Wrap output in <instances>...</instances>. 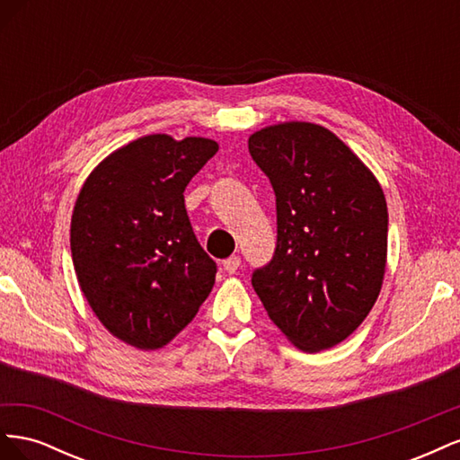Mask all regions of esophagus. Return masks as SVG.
<instances>
[{
  "label": "esophagus",
  "instance_id": "esophagus-1",
  "mask_svg": "<svg viewBox=\"0 0 460 460\" xmlns=\"http://www.w3.org/2000/svg\"><path fill=\"white\" fill-rule=\"evenodd\" d=\"M240 264H242L240 257H238V255H232V257L225 259V262H222V267H225V270H226L228 274H234L235 270L240 269Z\"/></svg>",
  "mask_w": 460,
  "mask_h": 460
}]
</instances>
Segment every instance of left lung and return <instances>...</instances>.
<instances>
[{"mask_svg":"<svg viewBox=\"0 0 460 460\" xmlns=\"http://www.w3.org/2000/svg\"><path fill=\"white\" fill-rule=\"evenodd\" d=\"M276 196V249L252 284L272 323L318 353L360 326L380 296L387 205L378 180L336 134L282 122L249 136Z\"/></svg>","mask_w":460,"mask_h":460,"instance_id":"obj_1","label":"left lung"}]
</instances>
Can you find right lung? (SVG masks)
Masks as SVG:
<instances>
[{
    "mask_svg": "<svg viewBox=\"0 0 460 460\" xmlns=\"http://www.w3.org/2000/svg\"><path fill=\"white\" fill-rule=\"evenodd\" d=\"M218 151L207 137H137L95 166L71 220L82 294L100 323L137 349H159L211 294L217 262L190 225L184 190Z\"/></svg>",
    "mask_w": 460,
    "mask_h": 460,
    "instance_id": "right-lung-1",
    "label": "right lung"
}]
</instances>
